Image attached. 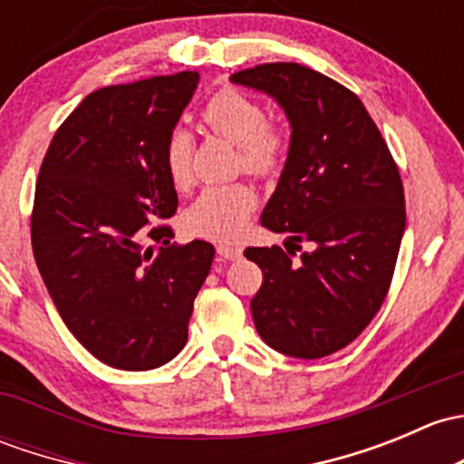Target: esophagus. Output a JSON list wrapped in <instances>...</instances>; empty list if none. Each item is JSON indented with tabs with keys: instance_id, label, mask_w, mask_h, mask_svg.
<instances>
[{
	"instance_id": "obj_1",
	"label": "esophagus",
	"mask_w": 464,
	"mask_h": 464,
	"mask_svg": "<svg viewBox=\"0 0 464 464\" xmlns=\"http://www.w3.org/2000/svg\"><path fill=\"white\" fill-rule=\"evenodd\" d=\"M218 256L224 257V260H240L242 246H237V245H218Z\"/></svg>"
}]
</instances>
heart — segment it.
<instances>
[{"instance_id":"b5f03b06","label":"heart","mask_w":464,"mask_h":464,"mask_svg":"<svg viewBox=\"0 0 464 464\" xmlns=\"http://www.w3.org/2000/svg\"><path fill=\"white\" fill-rule=\"evenodd\" d=\"M202 120L213 133L240 146V167L251 175H271L282 167L286 138L269 124L265 104L236 89H222L207 100ZM164 169L170 182L184 188L193 179V135L175 126L164 142ZM256 191L248 184H219L204 188L184 213V227L211 240H236L256 208Z\"/></svg>"}]
</instances>
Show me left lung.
<instances>
[{"label":"left lung","instance_id":"obj_1","mask_svg":"<svg viewBox=\"0 0 464 464\" xmlns=\"http://www.w3.org/2000/svg\"><path fill=\"white\" fill-rule=\"evenodd\" d=\"M233 84L271 95L291 144L262 227L312 251L248 246L262 269L251 300L260 338L291 358L315 360L353 343L382 306L404 233L398 167L360 97L294 62L233 72Z\"/></svg>","mask_w":464,"mask_h":464}]
</instances>
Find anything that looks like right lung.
Masks as SVG:
<instances>
[{
    "mask_svg": "<svg viewBox=\"0 0 464 464\" xmlns=\"http://www.w3.org/2000/svg\"><path fill=\"white\" fill-rule=\"evenodd\" d=\"M195 71L106 86L57 129L39 169L37 269L72 335L104 364L146 372L184 349L216 248L178 246L155 224L178 211L164 142L198 89Z\"/></svg>",
    "mask_w": 464,
    "mask_h": 464,
    "instance_id": "right-lung-1",
    "label": "right lung"
}]
</instances>
